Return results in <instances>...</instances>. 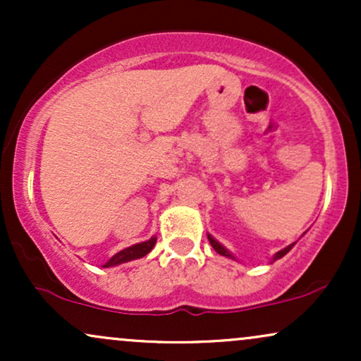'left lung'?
<instances>
[{"label": "left lung", "instance_id": "left-lung-1", "mask_svg": "<svg viewBox=\"0 0 361 361\" xmlns=\"http://www.w3.org/2000/svg\"><path fill=\"white\" fill-rule=\"evenodd\" d=\"M209 241H210V244H212V247H214V250L219 252V255L226 256V258H233V259H234V256H233V255H231V252H229V251H227V250H226V247H224L221 243H219V241H215V239H214V238H212V235H210V234H209ZM293 244H295V243H292V244H290V246H287V247H285V250H281V251H279V252H276V255H275V256H273V261H276V259L283 258V256H285V255H287V252H288L290 250H292V247H293Z\"/></svg>", "mask_w": 361, "mask_h": 361}]
</instances>
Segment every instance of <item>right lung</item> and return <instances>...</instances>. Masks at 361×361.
<instances>
[{"instance_id": "obj_1", "label": "right lung", "mask_w": 361, "mask_h": 361, "mask_svg": "<svg viewBox=\"0 0 361 361\" xmlns=\"http://www.w3.org/2000/svg\"><path fill=\"white\" fill-rule=\"evenodd\" d=\"M154 244H156V238H151L144 243H139V244H134V246H130V247H126V250L118 251L117 255L111 256V258L106 261L105 264H103V268L117 267V264L127 263V261L142 258V256H146L147 252H151L152 247H154Z\"/></svg>"}]
</instances>
